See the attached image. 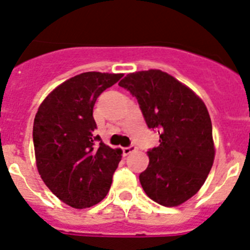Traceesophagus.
<instances>
[{"mask_svg":"<svg viewBox=\"0 0 250 250\" xmlns=\"http://www.w3.org/2000/svg\"><path fill=\"white\" fill-rule=\"evenodd\" d=\"M136 146H125V148H122V151H123V155H128V154H130L132 151L136 150Z\"/></svg>","mask_w":250,"mask_h":250,"instance_id":"1","label":"esophagus"}]
</instances>
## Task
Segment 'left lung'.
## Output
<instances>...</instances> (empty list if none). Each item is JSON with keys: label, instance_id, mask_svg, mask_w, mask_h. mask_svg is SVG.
Instances as JSON below:
<instances>
[{"label": "left lung", "instance_id": "1", "mask_svg": "<svg viewBox=\"0 0 250 250\" xmlns=\"http://www.w3.org/2000/svg\"><path fill=\"white\" fill-rule=\"evenodd\" d=\"M138 101L159 146L146 151L139 181L153 201L179 206L201 188L214 159L208 111L192 90L162 70L128 74L118 83Z\"/></svg>", "mask_w": 250, "mask_h": 250}]
</instances>
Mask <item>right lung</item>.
I'll return each instance as SVG.
<instances>
[{
    "label": "right lung",
    "mask_w": 250,
    "mask_h": 250,
    "mask_svg": "<svg viewBox=\"0 0 250 250\" xmlns=\"http://www.w3.org/2000/svg\"><path fill=\"white\" fill-rule=\"evenodd\" d=\"M123 74L88 71L69 79L42 102L34 118L37 167L49 190L74 208L106 197L122 158L95 136L93 106ZM100 141V144L97 142Z\"/></svg>",
    "instance_id": "1"
}]
</instances>
